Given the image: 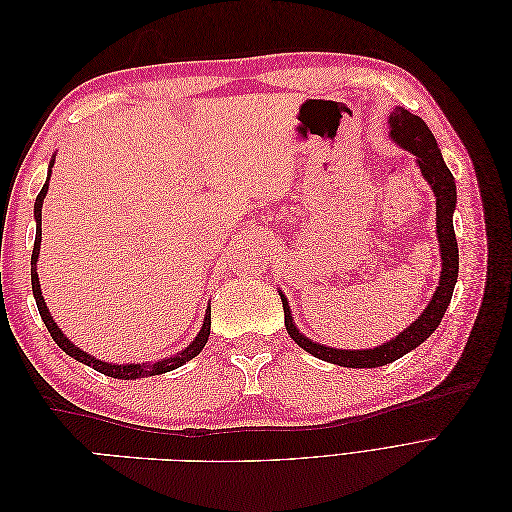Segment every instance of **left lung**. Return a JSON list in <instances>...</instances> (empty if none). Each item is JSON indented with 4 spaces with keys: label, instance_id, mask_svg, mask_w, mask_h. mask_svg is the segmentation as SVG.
<instances>
[{
    "label": "left lung",
    "instance_id": "obj_1",
    "mask_svg": "<svg viewBox=\"0 0 512 512\" xmlns=\"http://www.w3.org/2000/svg\"><path fill=\"white\" fill-rule=\"evenodd\" d=\"M389 128L391 138L406 151L414 153L416 164L421 168L423 177L431 185L433 194H436V232H438V243H440V254H442V271H440V284L433 292L429 305L425 312L414 320L408 329L401 331L391 342H386L374 350H337L329 346H320L314 339L305 337L294 327L290 307L284 294L282 307H284V322L286 331L294 339V344L301 346L305 352L314 354L316 359H322L333 365L342 367H382L386 363L397 361L399 356L408 354L416 346H421L425 339L438 329V324L444 318V312L448 303H451L457 273H459V250H457V237L453 228V211L457 203V185L451 175V170L444 164L442 153L438 149L436 138H433L427 123L412 115L406 108L397 106L389 117Z\"/></svg>",
    "mask_w": 512,
    "mask_h": 512
}]
</instances>
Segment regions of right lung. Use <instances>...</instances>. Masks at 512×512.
<instances>
[{
	"mask_svg": "<svg viewBox=\"0 0 512 512\" xmlns=\"http://www.w3.org/2000/svg\"><path fill=\"white\" fill-rule=\"evenodd\" d=\"M55 160H51V166H49V175H46V181L42 185V190L36 198V205H34V218H36V241H34V252H32V290H34V299H36V305H38V312L42 316V322L46 324V329H49L51 337L55 339V344L64 350L66 354H70L72 359H76L79 363H85L89 367H94L96 371H100V374L104 376H111V378H117V380H136V378H145V376H160V374H166V371H173L177 367H181L183 363H188L190 359H194L196 354H200V350L205 348L207 339H209V333H211V307L207 309L205 314V322H203V329H200V333L196 335L194 342L173 354V356H166V359H160L156 363H126V365H115V363H104V361H98L94 359V356L83 352L81 348H76L70 339L61 333V329L55 324L53 316L49 309H46V303H44V297H42V290H40V282H38V254H40V241H42V203H44V196L46 192H49V177H51V168H53Z\"/></svg>",
	"mask_w": 512,
	"mask_h": 512,
	"instance_id": "add662e5",
	"label": "right lung"
}]
</instances>
